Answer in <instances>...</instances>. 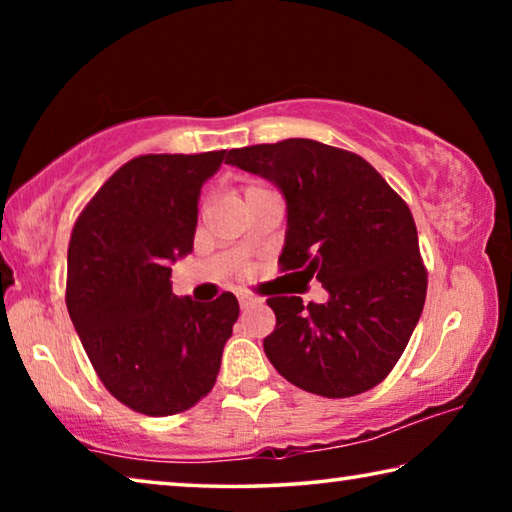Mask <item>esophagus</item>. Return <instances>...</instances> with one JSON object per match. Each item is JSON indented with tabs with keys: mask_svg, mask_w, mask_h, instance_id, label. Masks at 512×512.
I'll return each instance as SVG.
<instances>
[{
	"mask_svg": "<svg viewBox=\"0 0 512 512\" xmlns=\"http://www.w3.org/2000/svg\"><path fill=\"white\" fill-rule=\"evenodd\" d=\"M237 298H239V307L241 309H248V307L257 305V302H262L257 296H253V293H237Z\"/></svg>",
	"mask_w": 512,
	"mask_h": 512,
	"instance_id": "34e87169",
	"label": "esophagus"
}]
</instances>
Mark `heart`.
I'll list each match as a JSON object with an SVG mask.
<instances>
[{
    "mask_svg": "<svg viewBox=\"0 0 512 512\" xmlns=\"http://www.w3.org/2000/svg\"><path fill=\"white\" fill-rule=\"evenodd\" d=\"M262 189H266V187H262V185H248V187L244 189V198L250 196V194H255V192H262Z\"/></svg>",
    "mask_w": 512,
    "mask_h": 512,
    "instance_id": "heart-1",
    "label": "heart"
}]
</instances>
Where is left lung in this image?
<instances>
[{
	"label": "left lung",
	"mask_w": 512,
	"mask_h": 512,
	"mask_svg": "<svg viewBox=\"0 0 512 512\" xmlns=\"http://www.w3.org/2000/svg\"><path fill=\"white\" fill-rule=\"evenodd\" d=\"M228 164L264 176L287 198L280 271L329 293L302 305L271 296L264 352L293 386L323 397L375 388L400 361L427 298L418 230L404 198L361 155L316 140L232 149ZM284 275V277H287Z\"/></svg>",
	"instance_id": "left-lung-1"
}]
</instances>
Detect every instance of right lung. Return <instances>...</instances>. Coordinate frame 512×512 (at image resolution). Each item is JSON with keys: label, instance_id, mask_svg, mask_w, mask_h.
Returning a JSON list of instances; mask_svg holds the SVG:
<instances>
[{"label": "right lung", "instance_id": "obj_1", "mask_svg": "<svg viewBox=\"0 0 512 512\" xmlns=\"http://www.w3.org/2000/svg\"><path fill=\"white\" fill-rule=\"evenodd\" d=\"M225 151L149 153L103 183L74 223L67 248V311L108 393L164 418L212 391L239 302L171 293L176 257L192 253L198 196Z\"/></svg>", "mask_w": 512, "mask_h": 512}]
</instances>
